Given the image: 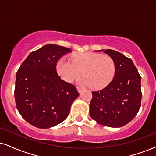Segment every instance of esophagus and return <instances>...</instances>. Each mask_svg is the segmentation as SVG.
<instances>
[{"instance_id": "34e87169", "label": "esophagus", "mask_w": 156, "mask_h": 156, "mask_svg": "<svg viewBox=\"0 0 156 156\" xmlns=\"http://www.w3.org/2000/svg\"><path fill=\"white\" fill-rule=\"evenodd\" d=\"M77 90H78V91L80 93H81L82 92V90H83V88H80V87H79V86H78V87H77Z\"/></svg>"}]
</instances>
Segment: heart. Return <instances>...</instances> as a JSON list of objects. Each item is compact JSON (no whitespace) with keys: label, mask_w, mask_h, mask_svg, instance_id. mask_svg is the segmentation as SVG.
Listing matches in <instances>:
<instances>
[{"label":"heart","mask_w":156,"mask_h":156,"mask_svg":"<svg viewBox=\"0 0 156 156\" xmlns=\"http://www.w3.org/2000/svg\"><path fill=\"white\" fill-rule=\"evenodd\" d=\"M57 70L65 81L71 83L82 75L80 83L101 89L107 86L114 79L116 65L108 55L94 52L78 53L73 55L71 61L61 58L57 65Z\"/></svg>","instance_id":"obj_1"}]
</instances>
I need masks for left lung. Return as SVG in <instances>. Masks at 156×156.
<instances>
[{"instance_id": "left-lung-1", "label": "left lung", "mask_w": 156, "mask_h": 156, "mask_svg": "<svg viewBox=\"0 0 156 156\" xmlns=\"http://www.w3.org/2000/svg\"><path fill=\"white\" fill-rule=\"evenodd\" d=\"M104 52L115 62V76L104 89L92 92L90 115L100 125L120 127L131 122L140 108L141 76L130 58L109 49Z\"/></svg>"}]
</instances>
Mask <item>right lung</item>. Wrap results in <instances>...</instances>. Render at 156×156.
I'll use <instances>...</instances> for the list:
<instances>
[{
  "mask_svg": "<svg viewBox=\"0 0 156 156\" xmlns=\"http://www.w3.org/2000/svg\"><path fill=\"white\" fill-rule=\"evenodd\" d=\"M70 52V49L59 45H44L31 52L18 70L16 105L31 125L47 129L62 122L79 96L76 86L61 79L57 73L58 60Z\"/></svg>",
  "mask_w": 156,
  "mask_h": 156,
  "instance_id": "add662e5",
  "label": "right lung"
}]
</instances>
